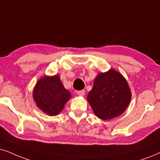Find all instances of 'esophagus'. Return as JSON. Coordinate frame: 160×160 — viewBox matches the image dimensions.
<instances>
[{
    "mask_svg": "<svg viewBox=\"0 0 160 160\" xmlns=\"http://www.w3.org/2000/svg\"><path fill=\"white\" fill-rule=\"evenodd\" d=\"M77 94L79 96H84L85 95V91L84 90H81V91H78V92H77Z\"/></svg>",
    "mask_w": 160,
    "mask_h": 160,
    "instance_id": "34e87169",
    "label": "esophagus"
}]
</instances>
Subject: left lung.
<instances>
[{"mask_svg": "<svg viewBox=\"0 0 160 160\" xmlns=\"http://www.w3.org/2000/svg\"><path fill=\"white\" fill-rule=\"evenodd\" d=\"M131 99L128 82L114 69L98 74L92 89L87 96L95 115L102 120H111L122 114Z\"/></svg>", "mask_w": 160, "mask_h": 160, "instance_id": "left-lung-1", "label": "left lung"}]
</instances>
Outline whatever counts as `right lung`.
I'll return each mask as SVG.
<instances>
[{"instance_id": "right-lung-1", "label": "right lung", "mask_w": 160, "mask_h": 160, "mask_svg": "<svg viewBox=\"0 0 160 160\" xmlns=\"http://www.w3.org/2000/svg\"><path fill=\"white\" fill-rule=\"evenodd\" d=\"M33 98L40 110L50 116L58 115L71 98V93L64 88L60 77L44 76L37 82Z\"/></svg>"}]
</instances>
